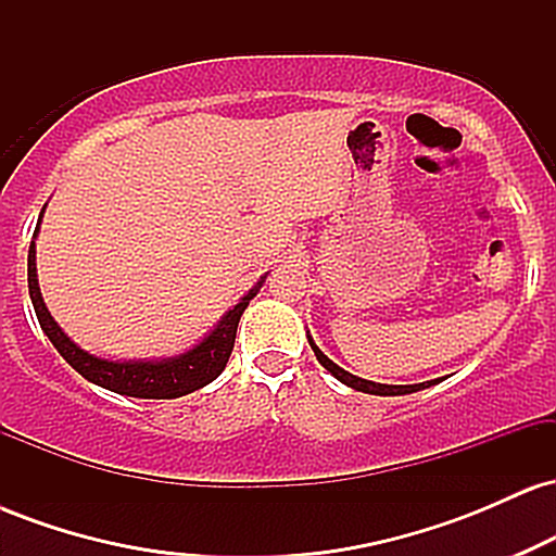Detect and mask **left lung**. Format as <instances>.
<instances>
[{
  "mask_svg": "<svg viewBox=\"0 0 556 556\" xmlns=\"http://www.w3.org/2000/svg\"><path fill=\"white\" fill-rule=\"evenodd\" d=\"M308 342H311V350H314V353H316L318 363H321V366L327 368V371H329L331 376H334V379H340L342 384H348V387L358 389V392H366V394H384V397H389V394H410V392H418V389H426V387H431V381H424V384H405V387H392V384H376V381L361 379V376H353V374H348V371H344V368L337 366L334 361H329L327 355H324L321 350L316 348V342L311 340V337H308Z\"/></svg>",
  "mask_w": 556,
  "mask_h": 556,
  "instance_id": "left-lung-1",
  "label": "left lung"
}]
</instances>
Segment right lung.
<instances>
[{
    "label": "right lung",
    "mask_w": 556,
    "mask_h": 556,
    "mask_svg": "<svg viewBox=\"0 0 556 556\" xmlns=\"http://www.w3.org/2000/svg\"><path fill=\"white\" fill-rule=\"evenodd\" d=\"M43 216V208H41ZM41 216H38V225H41ZM36 225V235H38ZM266 277H261L256 287L248 290V295L235 308H229L222 321L203 337L201 342L195 344L188 353L175 355V358L164 361H106L99 358V355L86 353L75 344L65 331L60 329V324L54 321L52 314H49L47 303H43L41 290H38L36 279V242L30 240L28 251V292L30 303H34V311L38 316V324H41L43 334L52 340L56 353L65 358L70 366L78 371L83 379L93 381V384L110 389V392L127 394V397H140V400H175L182 397V394L195 392V389L212 384V381L225 371L229 355H232L235 348V334H238V324L242 311L248 308L256 292L261 290Z\"/></svg>",
    "instance_id": "add662e5"
}]
</instances>
